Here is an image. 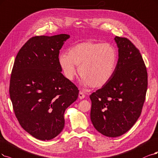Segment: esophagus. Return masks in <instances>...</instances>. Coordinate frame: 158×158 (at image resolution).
Segmentation results:
<instances>
[{
    "label": "esophagus",
    "mask_w": 158,
    "mask_h": 158,
    "mask_svg": "<svg viewBox=\"0 0 158 158\" xmlns=\"http://www.w3.org/2000/svg\"><path fill=\"white\" fill-rule=\"evenodd\" d=\"M79 98L80 99H83L84 98H85V94H84V93L83 92L80 91L79 93Z\"/></svg>",
    "instance_id": "34e87169"
}]
</instances>
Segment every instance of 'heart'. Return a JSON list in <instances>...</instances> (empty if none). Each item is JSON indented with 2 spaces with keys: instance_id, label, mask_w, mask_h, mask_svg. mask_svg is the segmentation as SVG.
Masks as SVG:
<instances>
[{
  "instance_id": "1",
  "label": "heart",
  "mask_w": 158,
  "mask_h": 158,
  "mask_svg": "<svg viewBox=\"0 0 158 158\" xmlns=\"http://www.w3.org/2000/svg\"><path fill=\"white\" fill-rule=\"evenodd\" d=\"M58 64L67 79L72 81L78 72L85 86L101 88L112 79L118 62L116 49L108 44L85 42L72 47L58 56Z\"/></svg>"
}]
</instances>
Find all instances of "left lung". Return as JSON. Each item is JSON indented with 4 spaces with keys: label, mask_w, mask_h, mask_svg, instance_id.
Returning <instances> with one entry per match:
<instances>
[{
    "label": "left lung",
    "mask_w": 158,
    "mask_h": 158,
    "mask_svg": "<svg viewBox=\"0 0 158 158\" xmlns=\"http://www.w3.org/2000/svg\"><path fill=\"white\" fill-rule=\"evenodd\" d=\"M118 60L109 82L90 96V118L103 135L119 137L130 130L145 101L148 74L141 52L126 38L116 36Z\"/></svg>",
    "instance_id": "obj_1"
}]
</instances>
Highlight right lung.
<instances>
[{
    "instance_id": "obj_1",
    "label": "right lung",
    "mask_w": 158,
    "mask_h": 158,
    "mask_svg": "<svg viewBox=\"0 0 158 158\" xmlns=\"http://www.w3.org/2000/svg\"><path fill=\"white\" fill-rule=\"evenodd\" d=\"M69 38L62 34L32 37L17 53L9 93L21 126L42 141L63 130L65 110L78 98L79 90L60 72L58 55Z\"/></svg>"
}]
</instances>
